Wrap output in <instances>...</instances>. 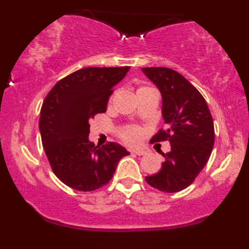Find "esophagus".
<instances>
[{
	"label": "esophagus",
	"instance_id": "obj_1",
	"mask_svg": "<svg viewBox=\"0 0 249 249\" xmlns=\"http://www.w3.org/2000/svg\"><path fill=\"white\" fill-rule=\"evenodd\" d=\"M132 153H134V154H136V155L142 156V155L145 154V151H144V149H134Z\"/></svg>",
	"mask_w": 249,
	"mask_h": 249
}]
</instances>
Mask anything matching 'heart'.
I'll use <instances>...</instances> for the list:
<instances>
[{
	"mask_svg": "<svg viewBox=\"0 0 249 249\" xmlns=\"http://www.w3.org/2000/svg\"><path fill=\"white\" fill-rule=\"evenodd\" d=\"M139 89H141V88H139ZM122 136H124L125 142H130V144H136V142H138L139 139H141L142 132L138 128L131 127V128L125 129Z\"/></svg>",
	"mask_w": 249,
	"mask_h": 249,
	"instance_id": "obj_1",
	"label": "heart"
}]
</instances>
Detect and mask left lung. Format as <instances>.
I'll list each match as a JSON object with an SVG mask.
<instances>
[{
    "mask_svg": "<svg viewBox=\"0 0 249 249\" xmlns=\"http://www.w3.org/2000/svg\"><path fill=\"white\" fill-rule=\"evenodd\" d=\"M162 96L166 130L152 142L168 139L171 151L155 175L146 181L163 193H177L192 183L209 161L214 145V124L202 94L177 71L169 68H142Z\"/></svg>",
    "mask_w": 249,
    "mask_h": 249,
    "instance_id": "obj_1",
    "label": "left lung"
}]
</instances>
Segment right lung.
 <instances>
[{
    "instance_id": "right-lung-1",
    "label": "right lung",
    "mask_w": 249,
    "mask_h": 249,
    "mask_svg": "<svg viewBox=\"0 0 249 249\" xmlns=\"http://www.w3.org/2000/svg\"><path fill=\"white\" fill-rule=\"evenodd\" d=\"M129 67L85 68L57 81L44 101L39 131L53 172L70 188L91 192L107 185L130 154L117 142L95 146L89 120L107 111L113 87Z\"/></svg>"
}]
</instances>
